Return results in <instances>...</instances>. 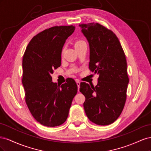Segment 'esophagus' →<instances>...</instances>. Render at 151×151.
<instances>
[{
  "label": "esophagus",
  "mask_w": 151,
  "mask_h": 151,
  "mask_svg": "<svg viewBox=\"0 0 151 151\" xmlns=\"http://www.w3.org/2000/svg\"><path fill=\"white\" fill-rule=\"evenodd\" d=\"M76 84L77 85V87H78V91H79V88H80V82L79 81H76Z\"/></svg>",
  "instance_id": "34e87169"
}]
</instances>
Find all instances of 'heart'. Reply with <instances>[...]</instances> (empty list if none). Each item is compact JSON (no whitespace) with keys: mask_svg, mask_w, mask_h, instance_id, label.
I'll use <instances>...</instances> for the list:
<instances>
[{"mask_svg":"<svg viewBox=\"0 0 151 151\" xmlns=\"http://www.w3.org/2000/svg\"><path fill=\"white\" fill-rule=\"evenodd\" d=\"M80 42H82V41H80V42H76L75 45H76V44H77V43H79Z\"/></svg>","mask_w":151,"mask_h":151,"instance_id":"1","label":"heart"}]
</instances>
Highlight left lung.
<instances>
[{
	"instance_id": "8db88e82",
	"label": "left lung",
	"mask_w": 151,
	"mask_h": 151,
	"mask_svg": "<svg viewBox=\"0 0 151 151\" xmlns=\"http://www.w3.org/2000/svg\"><path fill=\"white\" fill-rule=\"evenodd\" d=\"M89 45V68L99 75L94 87L80 84L84 108L90 121L108 125L119 117L126 101L129 79L124 52L117 36L98 23L79 24Z\"/></svg>"
}]
</instances>
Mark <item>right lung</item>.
<instances>
[{"label": "right lung", "instance_id": "add662e5", "mask_svg": "<svg viewBox=\"0 0 151 151\" xmlns=\"http://www.w3.org/2000/svg\"><path fill=\"white\" fill-rule=\"evenodd\" d=\"M74 30V26L45 29L32 38L23 55L22 83L26 103L35 119L44 126L57 127L66 121L77 92L74 79L60 86L52 77L53 70L61 65L65 40Z\"/></svg>", "mask_w": 151, "mask_h": 151}]
</instances>
